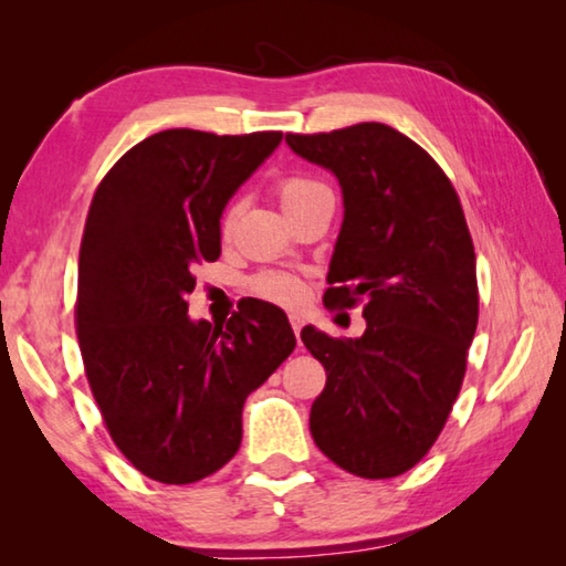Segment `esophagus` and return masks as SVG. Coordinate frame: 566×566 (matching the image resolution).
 Segmentation results:
<instances>
[{"mask_svg": "<svg viewBox=\"0 0 566 566\" xmlns=\"http://www.w3.org/2000/svg\"><path fill=\"white\" fill-rule=\"evenodd\" d=\"M290 324H292V329H294V334H296V339H300V332H302V327H304V314L292 312V314H290Z\"/></svg>", "mask_w": 566, "mask_h": 566, "instance_id": "34e87169", "label": "esophagus"}]
</instances>
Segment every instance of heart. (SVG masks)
I'll return each instance as SVG.
<instances>
[{"instance_id": "1", "label": "heart", "mask_w": 566, "mask_h": 566, "mask_svg": "<svg viewBox=\"0 0 566 566\" xmlns=\"http://www.w3.org/2000/svg\"><path fill=\"white\" fill-rule=\"evenodd\" d=\"M324 187L322 181L312 179V177H302V175H292L284 177L280 185H276V197L284 209H290L294 202H300L302 197L310 195V191ZM234 224V209L222 217V234H229V229ZM249 290H252L256 296H262L266 302H276L284 306H294L304 300L306 286L296 274L290 272H276V270H266L260 272L256 276H252L249 282Z\"/></svg>"}]
</instances>
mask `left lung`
<instances>
[{
	"mask_svg": "<svg viewBox=\"0 0 566 566\" xmlns=\"http://www.w3.org/2000/svg\"><path fill=\"white\" fill-rule=\"evenodd\" d=\"M286 145L339 179L344 222L324 304H364L367 319L359 339L302 329L327 369L312 437L352 474L399 476L444 429L476 332V256L462 205L442 167L387 124L286 134Z\"/></svg>",
	"mask_w": 566,
	"mask_h": 566,
	"instance_id": "1",
	"label": "left lung"
}]
</instances>
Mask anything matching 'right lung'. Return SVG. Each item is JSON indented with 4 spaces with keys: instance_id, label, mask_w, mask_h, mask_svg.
<instances>
[{
    "instance_id": "obj_1",
    "label": "right lung",
    "mask_w": 566,
    "mask_h": 566,
    "mask_svg": "<svg viewBox=\"0 0 566 566\" xmlns=\"http://www.w3.org/2000/svg\"><path fill=\"white\" fill-rule=\"evenodd\" d=\"M282 132L167 129L94 191L80 247L76 339L104 424L134 469L191 484L242 444V407L294 349L286 314L252 300L222 324L187 317L219 217Z\"/></svg>"
}]
</instances>
